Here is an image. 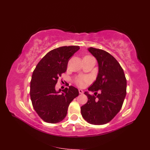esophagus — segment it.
Segmentation results:
<instances>
[{
  "mask_svg": "<svg viewBox=\"0 0 150 150\" xmlns=\"http://www.w3.org/2000/svg\"><path fill=\"white\" fill-rule=\"evenodd\" d=\"M79 92L80 94H83V91L82 90H79Z\"/></svg>",
  "mask_w": 150,
  "mask_h": 150,
  "instance_id": "obj_1",
  "label": "esophagus"
}]
</instances>
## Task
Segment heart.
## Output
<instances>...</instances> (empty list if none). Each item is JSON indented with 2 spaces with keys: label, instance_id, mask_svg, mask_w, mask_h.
Wrapping results in <instances>:
<instances>
[{
  "label": "heart",
  "instance_id": "obj_1",
  "mask_svg": "<svg viewBox=\"0 0 150 150\" xmlns=\"http://www.w3.org/2000/svg\"><path fill=\"white\" fill-rule=\"evenodd\" d=\"M90 80L87 77H79L75 80V83L79 86L83 87L86 85L88 83H89Z\"/></svg>",
  "mask_w": 150,
  "mask_h": 150
}]
</instances>
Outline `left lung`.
<instances>
[{"label":"left lung","instance_id":"left-lung-1","mask_svg":"<svg viewBox=\"0 0 150 150\" xmlns=\"http://www.w3.org/2000/svg\"><path fill=\"white\" fill-rule=\"evenodd\" d=\"M98 63L95 81L88 91L87 103L81 107L82 117L93 125H103L111 120L120 111L126 96L127 80L120 65L112 55L102 49H88ZM99 90L100 93L97 92Z\"/></svg>","mask_w":150,"mask_h":150}]
</instances>
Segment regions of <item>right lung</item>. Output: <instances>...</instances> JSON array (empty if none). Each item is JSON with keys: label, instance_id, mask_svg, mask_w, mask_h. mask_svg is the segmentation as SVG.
<instances>
[{"label": "right lung", "instance_id": "add662e5", "mask_svg": "<svg viewBox=\"0 0 150 150\" xmlns=\"http://www.w3.org/2000/svg\"><path fill=\"white\" fill-rule=\"evenodd\" d=\"M80 46H62L44 55L33 71L30 83V97L34 109L47 123L62 121L67 114L70 103L79 95L73 86L55 90L59 77L65 72L69 59Z\"/></svg>", "mask_w": 150, "mask_h": 150}]
</instances>
